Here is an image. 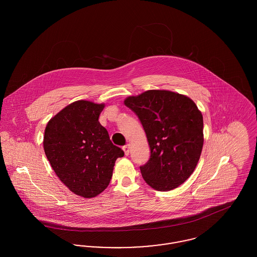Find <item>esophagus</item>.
Returning a JSON list of instances; mask_svg holds the SVG:
<instances>
[{
  "mask_svg": "<svg viewBox=\"0 0 257 257\" xmlns=\"http://www.w3.org/2000/svg\"><path fill=\"white\" fill-rule=\"evenodd\" d=\"M122 149L124 150V153H125L126 156L129 155V152H130V146H129V145L124 146V147H122Z\"/></svg>",
  "mask_w": 257,
  "mask_h": 257,
  "instance_id": "obj_1",
  "label": "esophagus"
}]
</instances>
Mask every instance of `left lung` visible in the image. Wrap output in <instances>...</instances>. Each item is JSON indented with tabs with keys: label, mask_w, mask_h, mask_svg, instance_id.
I'll list each match as a JSON object with an SVG mask.
<instances>
[{
	"label": "left lung",
	"mask_w": 257,
	"mask_h": 257,
	"mask_svg": "<svg viewBox=\"0 0 257 257\" xmlns=\"http://www.w3.org/2000/svg\"><path fill=\"white\" fill-rule=\"evenodd\" d=\"M124 104L138 115L147 134L150 158L140 167L157 191H171L194 172L203 147V117L188 96L151 89L129 96Z\"/></svg>",
	"instance_id": "1"
}]
</instances>
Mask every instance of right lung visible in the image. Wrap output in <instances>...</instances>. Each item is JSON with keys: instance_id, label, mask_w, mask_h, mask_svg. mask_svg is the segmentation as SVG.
Returning a JSON list of instances; mask_svg holds the SVG:
<instances>
[{"instance_id": "1", "label": "right lung", "mask_w": 257, "mask_h": 257, "mask_svg": "<svg viewBox=\"0 0 257 257\" xmlns=\"http://www.w3.org/2000/svg\"><path fill=\"white\" fill-rule=\"evenodd\" d=\"M105 104L79 100L47 123L43 147L58 177L71 192L90 198L110 183L114 163L124 156L98 121Z\"/></svg>"}]
</instances>
